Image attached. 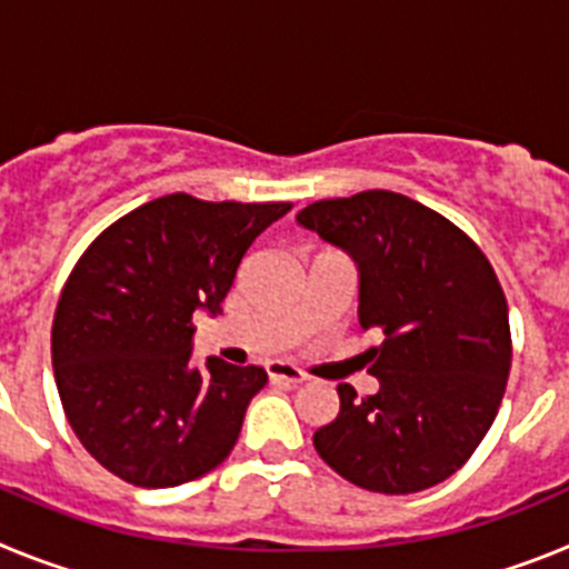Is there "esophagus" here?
I'll use <instances>...</instances> for the list:
<instances>
[{
	"label": "esophagus",
	"instance_id": "obj_1",
	"mask_svg": "<svg viewBox=\"0 0 569 569\" xmlns=\"http://www.w3.org/2000/svg\"><path fill=\"white\" fill-rule=\"evenodd\" d=\"M268 376H270V381H276V385H284V387H299L301 381H308V376L301 373L299 367L284 365V361H270Z\"/></svg>",
	"mask_w": 569,
	"mask_h": 569
}]
</instances>
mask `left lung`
Instances as JSON below:
<instances>
[{"instance_id": "left-lung-1", "label": "left lung", "mask_w": 569, "mask_h": 569, "mask_svg": "<svg viewBox=\"0 0 569 569\" xmlns=\"http://www.w3.org/2000/svg\"><path fill=\"white\" fill-rule=\"evenodd\" d=\"M301 228L345 250L359 273V325L379 390L339 385V416L316 453L373 492H419L450 479L481 445L510 376V316L499 279L445 216L393 190L325 199Z\"/></svg>"}]
</instances>
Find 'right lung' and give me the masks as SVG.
<instances>
[{"mask_svg":"<svg viewBox=\"0 0 569 569\" xmlns=\"http://www.w3.org/2000/svg\"><path fill=\"white\" fill-rule=\"evenodd\" d=\"M288 202L170 193L130 210L82 253L53 316L64 416L104 470L176 487L222 465L268 373L193 353V313H222L241 259Z\"/></svg>","mask_w":569,"mask_h":569,"instance_id":"add662e5","label":"right lung"}]
</instances>
